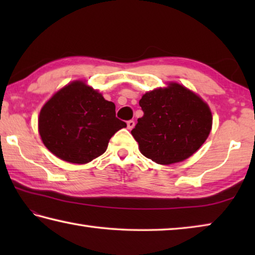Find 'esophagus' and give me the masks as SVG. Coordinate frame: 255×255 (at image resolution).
I'll return each instance as SVG.
<instances>
[{
  "mask_svg": "<svg viewBox=\"0 0 255 255\" xmlns=\"http://www.w3.org/2000/svg\"><path fill=\"white\" fill-rule=\"evenodd\" d=\"M133 127H135V122H133V120H128V122H127V128L128 129H132Z\"/></svg>",
  "mask_w": 255,
  "mask_h": 255,
  "instance_id": "34e87169",
  "label": "esophagus"
}]
</instances>
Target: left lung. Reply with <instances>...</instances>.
Returning <instances> with one entry per match:
<instances>
[{
	"mask_svg": "<svg viewBox=\"0 0 255 255\" xmlns=\"http://www.w3.org/2000/svg\"><path fill=\"white\" fill-rule=\"evenodd\" d=\"M144 115L131 135L140 153L158 164L181 162L197 152L208 137L213 117L209 107L182 85L145 93L139 100Z\"/></svg>",
	"mask_w": 255,
	"mask_h": 255,
	"instance_id": "obj_1",
	"label": "left lung"
}]
</instances>
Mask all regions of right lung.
Returning <instances> with one entry per match:
<instances>
[{
  "instance_id": "add662e5",
  "label": "right lung",
  "mask_w": 255,
  "mask_h": 255,
  "mask_svg": "<svg viewBox=\"0 0 255 255\" xmlns=\"http://www.w3.org/2000/svg\"><path fill=\"white\" fill-rule=\"evenodd\" d=\"M38 127L45 146L54 155L85 164L105 153L110 138L127 125L116 117L114 102L76 81L42 107Z\"/></svg>"
}]
</instances>
